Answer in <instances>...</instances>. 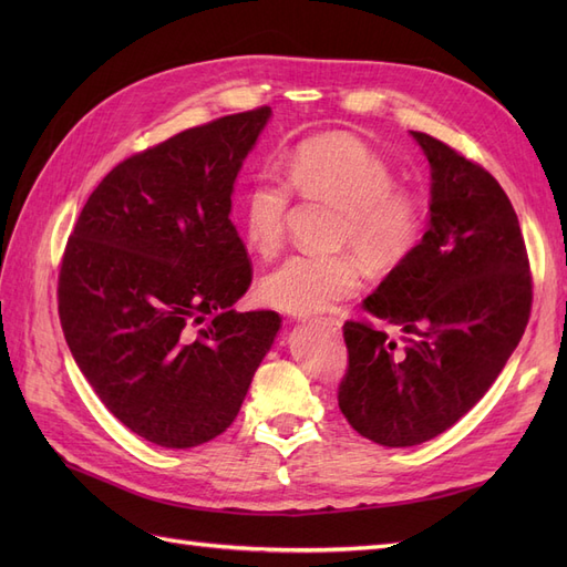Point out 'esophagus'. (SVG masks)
<instances>
[{"instance_id":"esophagus-1","label":"esophagus","mask_w":567,"mask_h":567,"mask_svg":"<svg viewBox=\"0 0 567 567\" xmlns=\"http://www.w3.org/2000/svg\"><path fill=\"white\" fill-rule=\"evenodd\" d=\"M315 321H319V323H323V326H329L331 331H338V329H340V321H338L336 317H319V319H315Z\"/></svg>"}]
</instances>
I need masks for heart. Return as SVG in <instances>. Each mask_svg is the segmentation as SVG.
I'll use <instances>...</instances> for the list:
<instances>
[{
	"instance_id": "b5f03b06",
	"label": "heart",
	"mask_w": 567,
	"mask_h": 567,
	"mask_svg": "<svg viewBox=\"0 0 567 567\" xmlns=\"http://www.w3.org/2000/svg\"><path fill=\"white\" fill-rule=\"evenodd\" d=\"M286 177L262 169L244 188L241 225L252 250L274 255L284 246L293 186L300 198L340 210L333 246L350 248L375 277L398 271L416 255L427 221L423 196L400 186L390 163L357 136L336 132L298 144ZM357 288L359 265L351 252L290 255L262 279L265 300L298 317L331 310Z\"/></svg>"
}]
</instances>
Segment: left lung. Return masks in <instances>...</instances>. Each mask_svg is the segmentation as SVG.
<instances>
[{
    "instance_id": "left-lung-1",
    "label": "left lung",
    "mask_w": 567,
    "mask_h": 567,
    "mask_svg": "<svg viewBox=\"0 0 567 567\" xmlns=\"http://www.w3.org/2000/svg\"><path fill=\"white\" fill-rule=\"evenodd\" d=\"M433 169L431 221L411 260L342 326L348 371L338 406L359 435L414 447L452 427L496 381L532 310L518 215L483 165L411 132ZM405 331L398 347L372 321Z\"/></svg>"
}]
</instances>
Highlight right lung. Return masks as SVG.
<instances>
[{"mask_svg": "<svg viewBox=\"0 0 567 567\" xmlns=\"http://www.w3.org/2000/svg\"><path fill=\"white\" fill-rule=\"evenodd\" d=\"M269 113L217 117L117 163L68 236V348L111 414L158 447L225 433L281 326L231 310L252 281L234 179Z\"/></svg>", "mask_w": 567, "mask_h": 567, "instance_id": "add662e5", "label": "right lung"}]
</instances>
